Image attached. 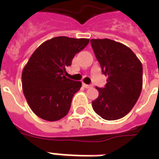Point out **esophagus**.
<instances>
[{"label":"esophagus","mask_w":159,"mask_h":159,"mask_svg":"<svg viewBox=\"0 0 159 159\" xmlns=\"http://www.w3.org/2000/svg\"><path fill=\"white\" fill-rule=\"evenodd\" d=\"M83 86L85 88V89H89V88H91V85H88V84H85V83H83Z\"/></svg>","instance_id":"esophagus-1"}]
</instances>
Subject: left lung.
Here are the masks:
<instances>
[{
	"label": "left lung",
	"instance_id": "left-lung-1",
	"mask_svg": "<svg viewBox=\"0 0 159 159\" xmlns=\"http://www.w3.org/2000/svg\"><path fill=\"white\" fill-rule=\"evenodd\" d=\"M95 56L108 76L103 89L96 87L98 97L92 102L95 112L107 120L127 115L142 89V65L129 47L109 39H91Z\"/></svg>",
	"mask_w": 159,
	"mask_h": 159
}]
</instances>
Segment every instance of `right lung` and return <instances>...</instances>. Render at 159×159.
Here are the masks:
<instances>
[{
  "instance_id": "right-lung-1",
  "label": "right lung",
  "mask_w": 159,
  "mask_h": 159,
  "mask_svg": "<svg viewBox=\"0 0 159 159\" xmlns=\"http://www.w3.org/2000/svg\"><path fill=\"white\" fill-rule=\"evenodd\" d=\"M89 43V39L53 38L30 56L23 70L22 85L29 106L39 118L56 121L68 114L82 83L66 77V68Z\"/></svg>"
}]
</instances>
